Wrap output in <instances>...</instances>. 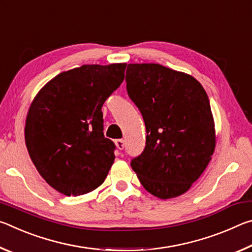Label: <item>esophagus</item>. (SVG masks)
I'll use <instances>...</instances> for the list:
<instances>
[{
  "label": "esophagus",
  "instance_id": "esophagus-1",
  "mask_svg": "<svg viewBox=\"0 0 252 252\" xmlns=\"http://www.w3.org/2000/svg\"><path fill=\"white\" fill-rule=\"evenodd\" d=\"M125 140H122V139H118V140H116V146H117V148L119 149V150H123V148H125Z\"/></svg>",
  "mask_w": 252,
  "mask_h": 252
}]
</instances>
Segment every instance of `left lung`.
Wrapping results in <instances>:
<instances>
[{
	"label": "left lung",
	"instance_id": "obj_1",
	"mask_svg": "<svg viewBox=\"0 0 252 252\" xmlns=\"http://www.w3.org/2000/svg\"><path fill=\"white\" fill-rule=\"evenodd\" d=\"M126 91L141 112L146 148L131 167L148 192L181 195L206 170L216 148L210 102L193 76L156 63L127 64Z\"/></svg>",
	"mask_w": 252,
	"mask_h": 252
}]
</instances>
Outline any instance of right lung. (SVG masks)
Instances as JSON below:
<instances>
[{
  "mask_svg": "<svg viewBox=\"0 0 252 252\" xmlns=\"http://www.w3.org/2000/svg\"><path fill=\"white\" fill-rule=\"evenodd\" d=\"M126 63L87 64L49 81L30 106L25 144L41 177L59 192L81 195L101 186L116 146L103 134L102 105L125 80Z\"/></svg>",
  "mask_w": 252,
  "mask_h": 252,
  "instance_id": "obj_1",
  "label": "right lung"
}]
</instances>
